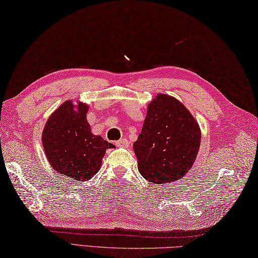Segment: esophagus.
<instances>
[{
	"label": "esophagus",
	"mask_w": 258,
	"mask_h": 258,
	"mask_svg": "<svg viewBox=\"0 0 258 258\" xmlns=\"http://www.w3.org/2000/svg\"><path fill=\"white\" fill-rule=\"evenodd\" d=\"M115 145H116L117 147H128V145H130V142L126 140V139H122V140H119V141H117L116 143H115Z\"/></svg>",
	"instance_id": "obj_1"
}]
</instances>
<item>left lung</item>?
Returning a JSON list of instances; mask_svg holds the SVG:
<instances>
[{
	"label": "left lung",
	"instance_id": "left-lung-1",
	"mask_svg": "<svg viewBox=\"0 0 258 258\" xmlns=\"http://www.w3.org/2000/svg\"><path fill=\"white\" fill-rule=\"evenodd\" d=\"M201 145V131L176 98L158 94L149 104L143 128L134 143L142 176L151 183L179 179L189 171Z\"/></svg>",
	"mask_w": 258,
	"mask_h": 258
}]
</instances>
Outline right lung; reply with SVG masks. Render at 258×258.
I'll return each mask as SVG.
<instances>
[{
  "instance_id": "add662e5",
  "label": "right lung",
  "mask_w": 258,
  "mask_h": 258,
  "mask_svg": "<svg viewBox=\"0 0 258 258\" xmlns=\"http://www.w3.org/2000/svg\"><path fill=\"white\" fill-rule=\"evenodd\" d=\"M87 105L63 103L48 118L43 131L42 143L48 162L57 173L75 180H87L101 168L107 149L113 144L91 132L86 119Z\"/></svg>"
}]
</instances>
